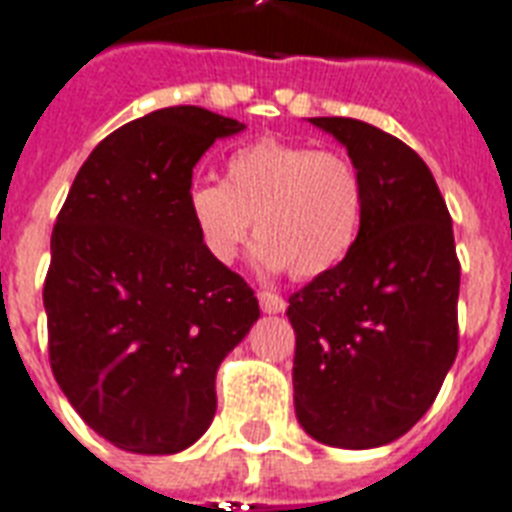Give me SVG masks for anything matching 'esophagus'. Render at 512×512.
<instances>
[{"instance_id":"obj_1","label":"esophagus","mask_w":512,"mask_h":512,"mask_svg":"<svg viewBox=\"0 0 512 512\" xmlns=\"http://www.w3.org/2000/svg\"><path fill=\"white\" fill-rule=\"evenodd\" d=\"M257 300H260V308H263L265 314H282L284 308H287V300L282 295H276V292H257Z\"/></svg>"}]
</instances>
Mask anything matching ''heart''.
Here are the masks:
<instances>
[{
	"label": "heart",
	"instance_id": "obj_1",
	"mask_svg": "<svg viewBox=\"0 0 512 512\" xmlns=\"http://www.w3.org/2000/svg\"><path fill=\"white\" fill-rule=\"evenodd\" d=\"M187 217L214 263L230 265L255 228V260L295 279L333 271L362 230L365 179L341 150L260 139L225 161V179H195Z\"/></svg>",
	"mask_w": 512,
	"mask_h": 512
}]
</instances>
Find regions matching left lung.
Instances as JSON below:
<instances>
[{
	"mask_svg": "<svg viewBox=\"0 0 512 512\" xmlns=\"http://www.w3.org/2000/svg\"><path fill=\"white\" fill-rule=\"evenodd\" d=\"M365 179L360 239L290 298L295 413L311 438L376 448L435 403L459 351V257L427 163L354 117H311Z\"/></svg>",
	"mask_w": 512,
	"mask_h": 512,
	"instance_id": "obj_1",
	"label": "left lung"
}]
</instances>
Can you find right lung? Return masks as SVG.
Listing matches in <instances>:
<instances>
[{
	"label": "right lung",
	"mask_w": 512,
	"mask_h": 512,
	"mask_svg": "<svg viewBox=\"0 0 512 512\" xmlns=\"http://www.w3.org/2000/svg\"><path fill=\"white\" fill-rule=\"evenodd\" d=\"M244 123L166 107L104 139L50 236V368L101 438L177 454L217 411L214 376L260 317L255 290L214 263L187 217L193 166Z\"/></svg>",
	"instance_id": "obj_1"
}]
</instances>
